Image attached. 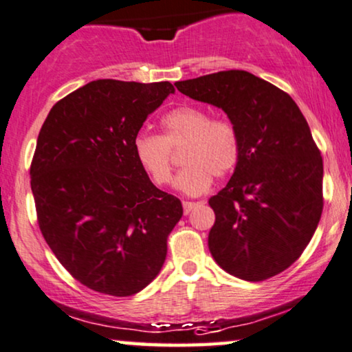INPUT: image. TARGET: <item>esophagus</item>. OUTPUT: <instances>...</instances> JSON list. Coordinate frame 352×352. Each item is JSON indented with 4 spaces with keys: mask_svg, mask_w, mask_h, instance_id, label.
<instances>
[{
    "mask_svg": "<svg viewBox=\"0 0 352 352\" xmlns=\"http://www.w3.org/2000/svg\"><path fill=\"white\" fill-rule=\"evenodd\" d=\"M201 203H191V201H184V212L185 214H190L191 210H193L196 206H199Z\"/></svg>",
    "mask_w": 352,
    "mask_h": 352,
    "instance_id": "34e87169",
    "label": "esophagus"
}]
</instances>
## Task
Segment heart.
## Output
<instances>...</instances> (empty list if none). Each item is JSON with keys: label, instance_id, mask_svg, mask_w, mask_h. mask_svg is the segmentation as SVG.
I'll list each match as a JSON object with an SVG mask.
<instances>
[{"label": "heart", "instance_id": "b5f03b06", "mask_svg": "<svg viewBox=\"0 0 352 352\" xmlns=\"http://www.w3.org/2000/svg\"><path fill=\"white\" fill-rule=\"evenodd\" d=\"M162 137L138 133L133 154L140 167L154 185L170 182L172 151L184 144L182 168L175 186L186 195H201L212 184V177L223 179L235 170L241 157V137L236 124L228 117H210L199 106L184 104L168 111L161 120Z\"/></svg>", "mask_w": 352, "mask_h": 352}]
</instances>
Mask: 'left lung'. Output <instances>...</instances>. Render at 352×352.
Masks as SVG:
<instances>
[{
    "label": "left lung",
    "mask_w": 352,
    "mask_h": 352,
    "mask_svg": "<svg viewBox=\"0 0 352 352\" xmlns=\"http://www.w3.org/2000/svg\"><path fill=\"white\" fill-rule=\"evenodd\" d=\"M175 87L223 109L240 130L235 173L209 199L215 214L210 254L233 277H275L306 250L323 209V161L307 120L288 93L246 70H223Z\"/></svg>",
    "instance_id": "obj_1"
}]
</instances>
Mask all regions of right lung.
Here are the masks:
<instances>
[{
    "instance_id": "obj_1",
    "label": "right lung",
    "mask_w": 352,
    "mask_h": 352,
    "mask_svg": "<svg viewBox=\"0 0 352 352\" xmlns=\"http://www.w3.org/2000/svg\"><path fill=\"white\" fill-rule=\"evenodd\" d=\"M170 82L95 80L51 107L36 140L30 185L51 251L93 292L132 296L156 278L184 208L153 185L133 140Z\"/></svg>"
}]
</instances>
